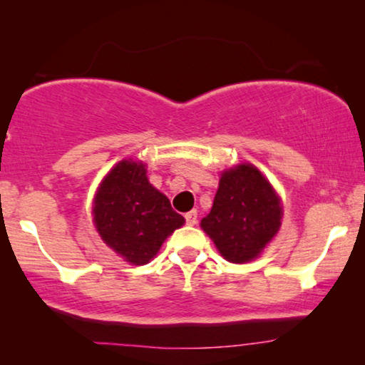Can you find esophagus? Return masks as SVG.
Returning <instances> with one entry per match:
<instances>
[{
  "label": "esophagus",
  "mask_w": 365,
  "mask_h": 365,
  "mask_svg": "<svg viewBox=\"0 0 365 365\" xmlns=\"http://www.w3.org/2000/svg\"><path fill=\"white\" fill-rule=\"evenodd\" d=\"M184 217H186V222L189 224V226L197 224V211H189Z\"/></svg>",
  "instance_id": "obj_1"
}]
</instances>
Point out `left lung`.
Instances as JSON below:
<instances>
[{"label": "left lung", "instance_id": "obj_1", "mask_svg": "<svg viewBox=\"0 0 365 365\" xmlns=\"http://www.w3.org/2000/svg\"><path fill=\"white\" fill-rule=\"evenodd\" d=\"M281 201L252 164L224 171L201 227L229 262L256 259L281 227Z\"/></svg>", "mask_w": 365, "mask_h": 365}]
</instances>
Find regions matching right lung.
<instances>
[{"instance_id": "obj_1", "label": "right lung", "mask_w": 365, "mask_h": 365, "mask_svg": "<svg viewBox=\"0 0 365 365\" xmlns=\"http://www.w3.org/2000/svg\"><path fill=\"white\" fill-rule=\"evenodd\" d=\"M93 214L103 241L138 266L151 261L184 224L169 199L149 184L144 164L134 161H121L104 178Z\"/></svg>"}]
</instances>
